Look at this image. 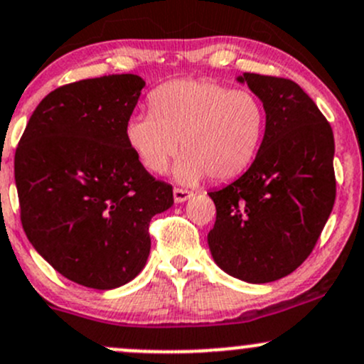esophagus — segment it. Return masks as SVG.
<instances>
[{
	"instance_id": "esophagus-1",
	"label": "esophagus",
	"mask_w": 364,
	"mask_h": 364,
	"mask_svg": "<svg viewBox=\"0 0 364 364\" xmlns=\"http://www.w3.org/2000/svg\"><path fill=\"white\" fill-rule=\"evenodd\" d=\"M192 192H188V190L185 188H174V200L176 202H185L188 200L190 197H192Z\"/></svg>"
}]
</instances>
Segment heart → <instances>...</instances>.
Instances as JSON below:
<instances>
[{
	"label": "heart",
	"mask_w": 364,
	"mask_h": 364,
	"mask_svg": "<svg viewBox=\"0 0 364 364\" xmlns=\"http://www.w3.org/2000/svg\"><path fill=\"white\" fill-rule=\"evenodd\" d=\"M151 112L132 114L127 141L143 166L164 172L185 153L176 176L185 183L227 181L255 160L265 131V108L250 90H233L213 80H176L150 95Z\"/></svg>",
	"instance_id": "1"
}]
</instances>
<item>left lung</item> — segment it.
<instances>
[{
	"mask_svg": "<svg viewBox=\"0 0 364 364\" xmlns=\"http://www.w3.org/2000/svg\"><path fill=\"white\" fill-rule=\"evenodd\" d=\"M262 99L265 136L239 179L209 192L216 221L208 242L214 262L240 281L286 277L309 258L336 197L330 122L298 83L244 73Z\"/></svg>",
	"mask_w": 364,
	"mask_h": 364,
	"instance_id": "obj_1",
	"label": "left lung"
}]
</instances>
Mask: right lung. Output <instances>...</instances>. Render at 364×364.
Masks as SVG:
<instances>
[{"mask_svg":"<svg viewBox=\"0 0 364 364\" xmlns=\"http://www.w3.org/2000/svg\"><path fill=\"white\" fill-rule=\"evenodd\" d=\"M144 80L108 75L52 90L15 150L21 221L60 275L94 289L136 277L150 221L174 204L172 186L139 162L125 127Z\"/></svg>","mask_w":364,"mask_h":364,"instance_id":"obj_1","label":"right lung"}]
</instances>
